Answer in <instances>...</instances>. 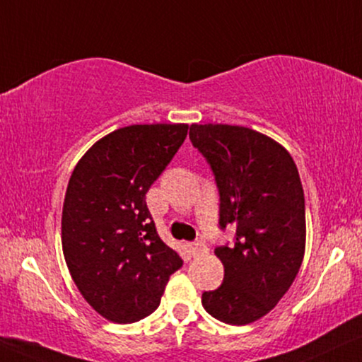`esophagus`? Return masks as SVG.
Listing matches in <instances>:
<instances>
[{"label": "esophagus", "mask_w": 362, "mask_h": 362, "mask_svg": "<svg viewBox=\"0 0 362 362\" xmlns=\"http://www.w3.org/2000/svg\"><path fill=\"white\" fill-rule=\"evenodd\" d=\"M204 250H205L204 242L197 240V242H194V244H190V252H192V255H194V257H197V255L202 254Z\"/></svg>", "instance_id": "esophagus-1"}]
</instances>
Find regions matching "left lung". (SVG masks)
I'll list each match as a JSON object with an SVG mask.
<instances>
[{
    "label": "left lung",
    "mask_w": 362,
    "mask_h": 362,
    "mask_svg": "<svg viewBox=\"0 0 362 362\" xmlns=\"http://www.w3.org/2000/svg\"><path fill=\"white\" fill-rule=\"evenodd\" d=\"M190 140L207 158L221 194L222 228L235 244L217 247L223 282L202 294L212 317L245 326L271 313L289 291L305 252V204L291 153L252 128L190 125Z\"/></svg>",
    "instance_id": "1"
}]
</instances>
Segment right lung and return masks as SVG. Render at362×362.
Here are the masks:
<instances>
[{"mask_svg":"<svg viewBox=\"0 0 362 362\" xmlns=\"http://www.w3.org/2000/svg\"><path fill=\"white\" fill-rule=\"evenodd\" d=\"M187 130V123L118 128L86 150L68 182L63 255L80 294L108 321L128 324L152 314L182 267L158 237L145 194Z\"/></svg>","mask_w":362,"mask_h":362,"instance_id":"add662e5","label":"right lung"}]
</instances>
